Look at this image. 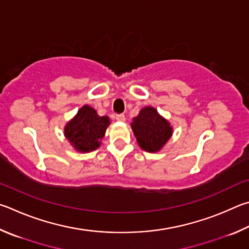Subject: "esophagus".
<instances>
[{
    "label": "esophagus",
    "mask_w": 249,
    "mask_h": 249,
    "mask_svg": "<svg viewBox=\"0 0 249 249\" xmlns=\"http://www.w3.org/2000/svg\"><path fill=\"white\" fill-rule=\"evenodd\" d=\"M116 119L118 120V121H125V117H124V115H117L116 116Z\"/></svg>",
    "instance_id": "obj_1"
}]
</instances>
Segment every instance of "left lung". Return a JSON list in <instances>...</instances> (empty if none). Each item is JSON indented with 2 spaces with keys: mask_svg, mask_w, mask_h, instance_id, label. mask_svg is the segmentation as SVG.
I'll return each mask as SVG.
<instances>
[{
  "mask_svg": "<svg viewBox=\"0 0 249 249\" xmlns=\"http://www.w3.org/2000/svg\"><path fill=\"white\" fill-rule=\"evenodd\" d=\"M131 128L139 146L149 153L162 150L174 132L171 122L152 106L143 107L139 115L132 118Z\"/></svg>",
  "mask_w": 249,
  "mask_h": 249,
  "instance_id": "obj_1",
  "label": "left lung"
}]
</instances>
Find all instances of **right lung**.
I'll return each instance as SVG.
<instances>
[{
	"mask_svg": "<svg viewBox=\"0 0 249 249\" xmlns=\"http://www.w3.org/2000/svg\"><path fill=\"white\" fill-rule=\"evenodd\" d=\"M109 124V117H100L93 107L84 105L64 125V137L74 150L80 153H89L102 144Z\"/></svg>",
	"mask_w": 249,
	"mask_h": 249,
	"instance_id": "right-lung-1",
	"label": "right lung"
}]
</instances>
